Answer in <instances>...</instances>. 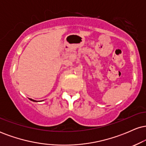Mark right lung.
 Returning <instances> with one entry per match:
<instances>
[{
  "mask_svg": "<svg viewBox=\"0 0 146 146\" xmlns=\"http://www.w3.org/2000/svg\"><path fill=\"white\" fill-rule=\"evenodd\" d=\"M30 100H31V101H33V102H36V101H35V100H32V99H29Z\"/></svg>",
  "mask_w": 146,
  "mask_h": 146,
  "instance_id": "obj_1",
  "label": "right lung"
}]
</instances>
